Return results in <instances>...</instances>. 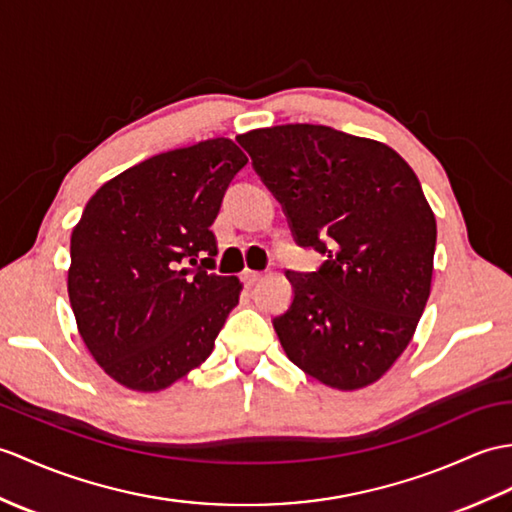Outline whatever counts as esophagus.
<instances>
[{
	"instance_id": "obj_1",
	"label": "esophagus",
	"mask_w": 512,
	"mask_h": 512,
	"mask_svg": "<svg viewBox=\"0 0 512 512\" xmlns=\"http://www.w3.org/2000/svg\"><path fill=\"white\" fill-rule=\"evenodd\" d=\"M259 279H261V272H257V270H244L242 272V281H244L246 288H251V285H255Z\"/></svg>"
}]
</instances>
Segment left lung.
Instances as JSON below:
<instances>
[{
	"label": "left lung",
	"mask_w": 512,
	"mask_h": 512,
	"mask_svg": "<svg viewBox=\"0 0 512 512\" xmlns=\"http://www.w3.org/2000/svg\"><path fill=\"white\" fill-rule=\"evenodd\" d=\"M281 202L294 242L325 261L285 270L272 318L288 358L331 388L377 382L412 340L432 285L436 220L417 174L373 139L314 124L237 137Z\"/></svg>",
	"instance_id": "left-lung-1"
}]
</instances>
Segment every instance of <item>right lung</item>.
I'll return each mask as SVG.
<instances>
[{
	"label": "right lung",
	"mask_w": 512,
	"mask_h": 512,
	"mask_svg": "<svg viewBox=\"0 0 512 512\" xmlns=\"http://www.w3.org/2000/svg\"><path fill=\"white\" fill-rule=\"evenodd\" d=\"M246 163L231 139L200 141L141 161L87 202L71 233L69 303L115 382L161 390L209 358L242 290L211 272V224Z\"/></svg>",
	"instance_id": "1"
}]
</instances>
